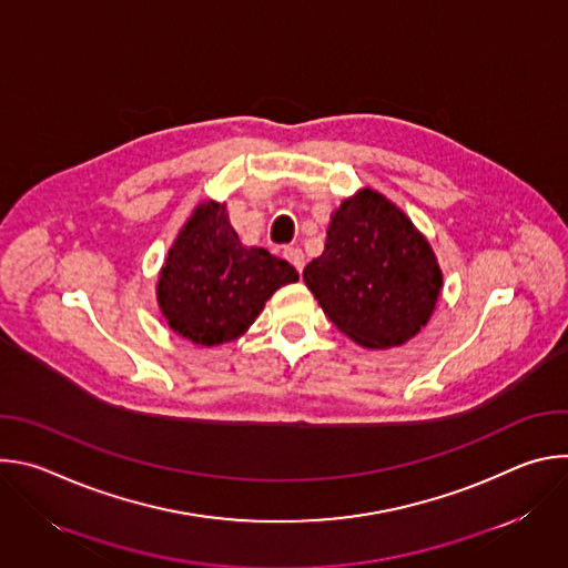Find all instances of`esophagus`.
<instances>
[{
  "mask_svg": "<svg viewBox=\"0 0 568 568\" xmlns=\"http://www.w3.org/2000/svg\"><path fill=\"white\" fill-rule=\"evenodd\" d=\"M283 256L296 267L298 274L303 272V263H305V261H303V252H301L298 247H285V250H283Z\"/></svg>",
  "mask_w": 568,
  "mask_h": 568,
  "instance_id": "34e87169",
  "label": "esophagus"
}]
</instances>
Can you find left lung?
<instances>
[{"mask_svg":"<svg viewBox=\"0 0 568 568\" xmlns=\"http://www.w3.org/2000/svg\"><path fill=\"white\" fill-rule=\"evenodd\" d=\"M303 281L344 335L384 351L427 326L443 272L414 222L382 193L362 189L333 213L326 250L305 265Z\"/></svg>","mask_w":568,"mask_h":568,"instance_id":"left-lung-1","label":"left lung"}]
</instances>
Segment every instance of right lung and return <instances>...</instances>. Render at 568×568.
<instances>
[{"label": "right lung", "instance_id": "right-lung-1", "mask_svg": "<svg viewBox=\"0 0 568 568\" xmlns=\"http://www.w3.org/2000/svg\"><path fill=\"white\" fill-rule=\"evenodd\" d=\"M296 281L287 261L242 245L226 204L209 200L193 211L169 250L156 301L178 335L197 346H220L245 335L265 301Z\"/></svg>", "mask_w": 568, "mask_h": 568}]
</instances>
